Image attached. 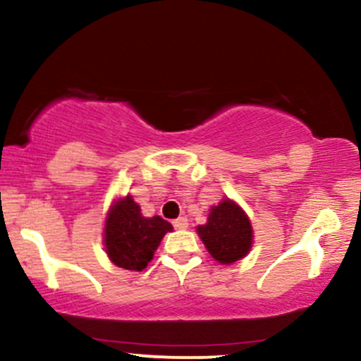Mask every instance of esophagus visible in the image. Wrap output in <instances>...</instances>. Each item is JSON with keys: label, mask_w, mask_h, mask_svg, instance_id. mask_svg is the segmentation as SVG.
Listing matches in <instances>:
<instances>
[{"label": "esophagus", "mask_w": 361, "mask_h": 361, "mask_svg": "<svg viewBox=\"0 0 361 361\" xmlns=\"http://www.w3.org/2000/svg\"><path fill=\"white\" fill-rule=\"evenodd\" d=\"M173 226H174V228H176V230H185V228H188V219L185 218V216H180V218H178V219H174Z\"/></svg>", "instance_id": "obj_1"}]
</instances>
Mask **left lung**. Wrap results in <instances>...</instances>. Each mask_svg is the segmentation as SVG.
I'll return each mask as SVG.
<instances>
[{
  "mask_svg": "<svg viewBox=\"0 0 361 361\" xmlns=\"http://www.w3.org/2000/svg\"><path fill=\"white\" fill-rule=\"evenodd\" d=\"M204 245L221 264L242 259L252 244V226L245 212L230 199L212 207L206 225L197 226Z\"/></svg>",
  "mask_w": 361,
  "mask_h": 361,
  "instance_id": "left-lung-1",
  "label": "left lung"
}]
</instances>
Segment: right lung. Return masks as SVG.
Instances as JSON below:
<instances>
[{
    "label": "right lung",
    "mask_w": 361,
    "mask_h": 361,
    "mask_svg": "<svg viewBox=\"0 0 361 361\" xmlns=\"http://www.w3.org/2000/svg\"><path fill=\"white\" fill-rule=\"evenodd\" d=\"M173 230L161 216L145 218L130 195L117 200L105 223V249L114 264L142 271L154 257L162 237Z\"/></svg>",
    "instance_id": "1"
}]
</instances>
